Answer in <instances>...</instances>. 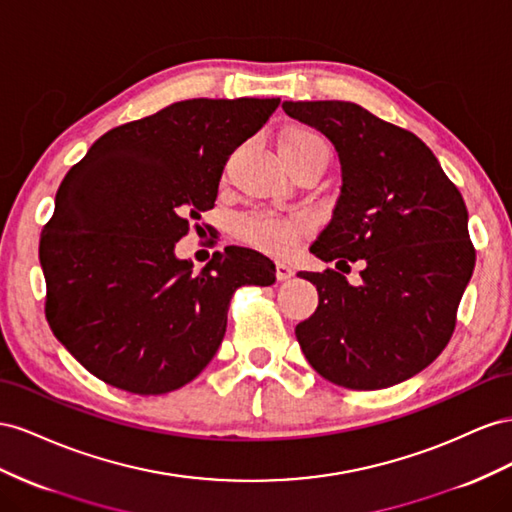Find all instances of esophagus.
<instances>
[{
	"mask_svg": "<svg viewBox=\"0 0 512 512\" xmlns=\"http://www.w3.org/2000/svg\"><path fill=\"white\" fill-rule=\"evenodd\" d=\"M294 274H296L294 268L287 266L285 261H276V279H279V281H287V279H291V276H294Z\"/></svg>",
	"mask_w": 512,
	"mask_h": 512,
	"instance_id": "esophagus-1",
	"label": "esophagus"
}]
</instances>
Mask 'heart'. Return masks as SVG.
<instances>
[{"label": "heart", "instance_id": "heart-1", "mask_svg": "<svg viewBox=\"0 0 512 512\" xmlns=\"http://www.w3.org/2000/svg\"><path fill=\"white\" fill-rule=\"evenodd\" d=\"M313 150L328 152L324 139L313 133L311 128L291 126L283 130L279 137V152L283 158H291ZM309 229V218L300 212H251L240 216L236 221L238 240L272 255L289 253L291 246H294L302 236H306Z\"/></svg>", "mask_w": 512, "mask_h": 512}]
</instances>
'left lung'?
<instances>
[{
  "label": "left lung",
  "instance_id": "8db88e82",
  "mask_svg": "<svg viewBox=\"0 0 512 512\" xmlns=\"http://www.w3.org/2000/svg\"><path fill=\"white\" fill-rule=\"evenodd\" d=\"M283 109L321 130L341 158L337 208L311 253L337 268L362 264L356 287L332 268L298 272L319 294L317 311L296 326L298 343L332 384H399L429 367L455 332L476 264L465 201L410 130L345 100Z\"/></svg>",
  "mask_w": 512,
  "mask_h": 512
}]
</instances>
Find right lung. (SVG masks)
Here are the masks:
<instances>
[{
	"instance_id": "obj_1",
	"label": "right lung",
	"mask_w": 512,
	"mask_h": 512,
	"mask_svg": "<svg viewBox=\"0 0 512 512\" xmlns=\"http://www.w3.org/2000/svg\"><path fill=\"white\" fill-rule=\"evenodd\" d=\"M281 98H193L111 128L72 167L40 233L45 315L102 382L165 394L214 358L242 285H272L274 264L227 246L201 272L173 246L212 210L229 154Z\"/></svg>"
}]
</instances>
